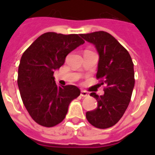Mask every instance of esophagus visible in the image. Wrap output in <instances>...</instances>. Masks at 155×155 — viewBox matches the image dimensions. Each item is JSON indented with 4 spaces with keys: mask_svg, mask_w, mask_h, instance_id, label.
Segmentation results:
<instances>
[{
    "mask_svg": "<svg viewBox=\"0 0 155 155\" xmlns=\"http://www.w3.org/2000/svg\"><path fill=\"white\" fill-rule=\"evenodd\" d=\"M81 95L82 97H87L88 95H89V94H88V92H86L85 91H81Z\"/></svg>",
    "mask_w": 155,
    "mask_h": 155,
    "instance_id": "34e87169",
    "label": "esophagus"
}]
</instances>
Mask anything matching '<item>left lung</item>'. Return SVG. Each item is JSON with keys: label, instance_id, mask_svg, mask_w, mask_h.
Returning a JSON list of instances; mask_svg holds the SVG:
<instances>
[{"label": "left lung", "instance_id": "left-lung-1", "mask_svg": "<svg viewBox=\"0 0 155 155\" xmlns=\"http://www.w3.org/2000/svg\"><path fill=\"white\" fill-rule=\"evenodd\" d=\"M84 41L94 45L99 54L97 79L104 84V94L91 96L97 101L94 110L86 112V119L99 129L112 127L121 119L130 104L134 86V71L130 54L120 42L105 31L81 34Z\"/></svg>", "mask_w": 155, "mask_h": 155}]
</instances>
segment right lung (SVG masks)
I'll use <instances>...</instances> for the list:
<instances>
[{"instance_id":"right-lung-1","label":"right lung","mask_w":155,"mask_h":155,"mask_svg":"<svg viewBox=\"0 0 155 155\" xmlns=\"http://www.w3.org/2000/svg\"><path fill=\"white\" fill-rule=\"evenodd\" d=\"M79 35L45 33L22 54L19 91L30 115L42 126L53 127L63 121L71 102L81 94L75 85L58 86L53 76L66 55L84 43Z\"/></svg>"}]
</instances>
